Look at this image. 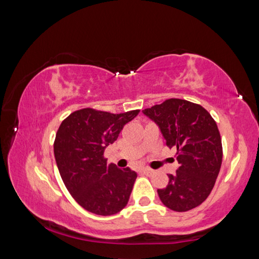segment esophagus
I'll use <instances>...</instances> for the list:
<instances>
[{"instance_id":"34e87169","label":"esophagus","mask_w":259,"mask_h":259,"mask_svg":"<svg viewBox=\"0 0 259 259\" xmlns=\"http://www.w3.org/2000/svg\"><path fill=\"white\" fill-rule=\"evenodd\" d=\"M143 173L146 174L147 176H151V175H154L155 170L154 169H150V168H144L143 169Z\"/></svg>"}]
</instances>
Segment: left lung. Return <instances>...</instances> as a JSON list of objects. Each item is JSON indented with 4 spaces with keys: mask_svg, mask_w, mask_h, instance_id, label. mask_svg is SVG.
I'll use <instances>...</instances> for the list:
<instances>
[{
    "mask_svg": "<svg viewBox=\"0 0 259 259\" xmlns=\"http://www.w3.org/2000/svg\"><path fill=\"white\" fill-rule=\"evenodd\" d=\"M143 113L158 125L166 145L180 151L176 173L168 174L165 189L157 190L160 201L176 212L199 206L213 189L222 163L215 121L201 105L181 99L166 100Z\"/></svg>",
    "mask_w": 259,
    "mask_h": 259,
    "instance_id": "obj_1",
    "label": "left lung"
}]
</instances>
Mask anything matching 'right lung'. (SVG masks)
Masks as SVG:
<instances>
[{"mask_svg": "<svg viewBox=\"0 0 259 259\" xmlns=\"http://www.w3.org/2000/svg\"><path fill=\"white\" fill-rule=\"evenodd\" d=\"M139 110L112 114L93 109L75 111L56 135L54 154L65 186L77 203L98 215H112L126 205L137 173L106 165L103 157L125 123Z\"/></svg>", "mask_w": 259, "mask_h": 259, "instance_id": "right-lung-1", "label": "right lung"}]
</instances>
